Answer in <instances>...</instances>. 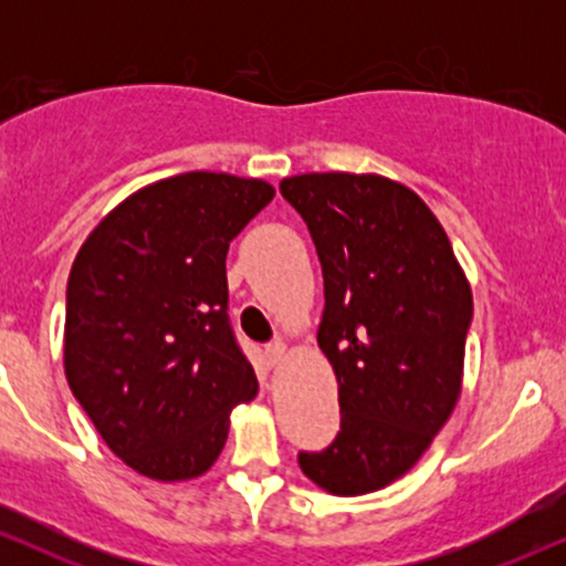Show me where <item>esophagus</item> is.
Here are the masks:
<instances>
[{"label": "esophagus", "mask_w": 566, "mask_h": 566, "mask_svg": "<svg viewBox=\"0 0 566 566\" xmlns=\"http://www.w3.org/2000/svg\"><path fill=\"white\" fill-rule=\"evenodd\" d=\"M284 354H287V346H284L282 340H274V343H269V346H265V356H269L271 365H276V361H282Z\"/></svg>", "instance_id": "1"}]
</instances>
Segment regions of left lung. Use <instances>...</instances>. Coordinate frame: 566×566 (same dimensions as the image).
I'll return each instance as SVG.
<instances>
[{"instance_id":"left-lung-1","label":"left lung","mask_w":566,"mask_h":566,"mask_svg":"<svg viewBox=\"0 0 566 566\" xmlns=\"http://www.w3.org/2000/svg\"><path fill=\"white\" fill-rule=\"evenodd\" d=\"M301 212L324 276L319 348L337 378L340 431L301 452L333 495L382 490L420 460L452 415L473 316L469 279L444 229L382 175L305 172L279 184Z\"/></svg>"}]
</instances>
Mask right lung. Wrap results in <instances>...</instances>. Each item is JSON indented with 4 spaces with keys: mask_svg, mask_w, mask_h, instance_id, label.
Instances as JSON below:
<instances>
[{
    "mask_svg": "<svg viewBox=\"0 0 566 566\" xmlns=\"http://www.w3.org/2000/svg\"><path fill=\"white\" fill-rule=\"evenodd\" d=\"M274 186L184 172L140 188L84 239L66 290L63 367L129 469L186 482L210 469L258 378L229 322L226 252Z\"/></svg>",
    "mask_w": 566,
    "mask_h": 566,
    "instance_id": "1",
    "label": "right lung"
}]
</instances>
